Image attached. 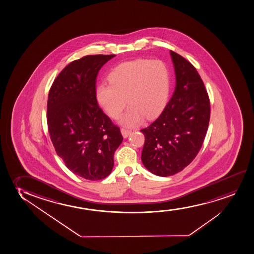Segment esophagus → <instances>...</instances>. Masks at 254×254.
I'll use <instances>...</instances> for the list:
<instances>
[{
  "instance_id": "esophagus-1",
  "label": "esophagus",
  "mask_w": 254,
  "mask_h": 254,
  "mask_svg": "<svg viewBox=\"0 0 254 254\" xmlns=\"http://www.w3.org/2000/svg\"><path fill=\"white\" fill-rule=\"evenodd\" d=\"M121 132H122V136H123V138H127L130 134H131V131L130 130H127V129L122 128L121 130Z\"/></svg>"
}]
</instances>
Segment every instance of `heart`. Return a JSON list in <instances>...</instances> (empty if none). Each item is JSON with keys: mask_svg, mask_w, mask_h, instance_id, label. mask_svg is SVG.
Returning a JSON list of instances; mask_svg holds the SVG:
<instances>
[{"mask_svg": "<svg viewBox=\"0 0 254 254\" xmlns=\"http://www.w3.org/2000/svg\"><path fill=\"white\" fill-rule=\"evenodd\" d=\"M109 83L96 87V97L102 109L110 117L118 118L128 102V109L120 122L135 127L145 118H153L166 103L170 92L168 67L158 60L127 61L114 67Z\"/></svg>", "mask_w": 254, "mask_h": 254, "instance_id": "heart-1", "label": "heart"}]
</instances>
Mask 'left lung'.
<instances>
[{
  "label": "left lung",
  "instance_id": "obj_1",
  "mask_svg": "<svg viewBox=\"0 0 254 254\" xmlns=\"http://www.w3.org/2000/svg\"><path fill=\"white\" fill-rule=\"evenodd\" d=\"M170 53L176 75L174 93L158 119L140 130L145 138L142 163L159 177L181 172L193 161L210 118L209 98L197 70L178 53Z\"/></svg>",
  "mask_w": 254,
  "mask_h": 254
}]
</instances>
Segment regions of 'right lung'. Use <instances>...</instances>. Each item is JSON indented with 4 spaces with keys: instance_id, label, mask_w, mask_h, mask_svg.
<instances>
[{
    "instance_id": "1",
    "label": "right lung",
    "mask_w": 254,
    "mask_h": 254,
    "mask_svg": "<svg viewBox=\"0 0 254 254\" xmlns=\"http://www.w3.org/2000/svg\"><path fill=\"white\" fill-rule=\"evenodd\" d=\"M116 55H89L59 74L47 102V125L57 154L74 174L91 181L107 178L123 140L121 130L99 108L100 69Z\"/></svg>"
}]
</instances>
